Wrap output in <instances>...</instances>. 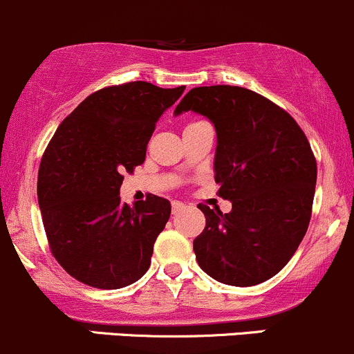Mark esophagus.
Returning a JSON list of instances; mask_svg holds the SVG:
<instances>
[{
	"label": "esophagus",
	"mask_w": 354,
	"mask_h": 354,
	"mask_svg": "<svg viewBox=\"0 0 354 354\" xmlns=\"http://www.w3.org/2000/svg\"><path fill=\"white\" fill-rule=\"evenodd\" d=\"M184 207H185V206H184V204H182V203L174 201V203H172V214H178L182 209H184Z\"/></svg>",
	"instance_id": "esophagus-1"
}]
</instances>
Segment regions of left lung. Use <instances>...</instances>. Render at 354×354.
<instances>
[{
	"mask_svg": "<svg viewBox=\"0 0 354 354\" xmlns=\"http://www.w3.org/2000/svg\"><path fill=\"white\" fill-rule=\"evenodd\" d=\"M194 111L216 129L214 180L230 213L198 204L206 227L194 239L198 264L216 281L254 286L278 274L307 233L317 162L290 114L252 90L192 88L176 114Z\"/></svg>",
	"mask_w": 354,
	"mask_h": 354,
	"instance_id": "obj_1",
	"label": "left lung"
}]
</instances>
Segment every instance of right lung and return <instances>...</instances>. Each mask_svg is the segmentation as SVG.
<instances>
[{"mask_svg":"<svg viewBox=\"0 0 354 354\" xmlns=\"http://www.w3.org/2000/svg\"><path fill=\"white\" fill-rule=\"evenodd\" d=\"M185 86L148 82L105 86L59 124L44 151L37 198L50 252L78 281L118 290L148 271L170 203L147 196L121 203L124 174L147 156L156 121Z\"/></svg>","mask_w":354,"mask_h":354,"instance_id":"obj_1","label":"right lung"}]
</instances>
